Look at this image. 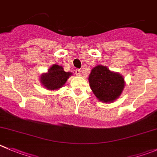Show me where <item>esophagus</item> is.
<instances>
[{
	"label": "esophagus",
	"instance_id": "34e87169",
	"mask_svg": "<svg viewBox=\"0 0 157 157\" xmlns=\"http://www.w3.org/2000/svg\"><path fill=\"white\" fill-rule=\"evenodd\" d=\"M75 74L77 76H80L81 75V71H80V69L75 70Z\"/></svg>",
	"mask_w": 157,
	"mask_h": 157
}]
</instances>
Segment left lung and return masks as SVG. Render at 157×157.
<instances>
[{"label": "left lung", "mask_w": 157, "mask_h": 157, "mask_svg": "<svg viewBox=\"0 0 157 157\" xmlns=\"http://www.w3.org/2000/svg\"><path fill=\"white\" fill-rule=\"evenodd\" d=\"M90 86L99 100L111 103L117 100L124 90V78L106 67L97 65L91 70L88 78Z\"/></svg>", "instance_id": "1"}]
</instances>
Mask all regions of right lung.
I'll return each instance as SVG.
<instances>
[{"mask_svg": "<svg viewBox=\"0 0 157 157\" xmlns=\"http://www.w3.org/2000/svg\"><path fill=\"white\" fill-rule=\"evenodd\" d=\"M71 75V72H65L61 66L54 64L48 73L40 76V83L48 90H55L62 87Z\"/></svg>", "mask_w": 157, "mask_h": 157, "instance_id": "right-lung-1", "label": "right lung"}]
</instances>
